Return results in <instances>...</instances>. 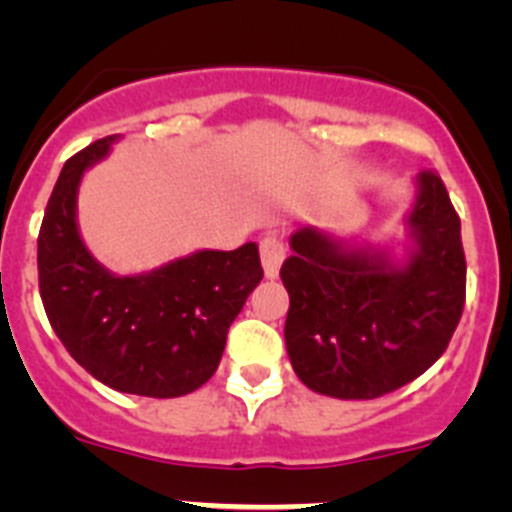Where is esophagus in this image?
<instances>
[{
  "instance_id": "obj_1",
  "label": "esophagus",
  "mask_w": 512,
  "mask_h": 512,
  "mask_svg": "<svg viewBox=\"0 0 512 512\" xmlns=\"http://www.w3.org/2000/svg\"><path fill=\"white\" fill-rule=\"evenodd\" d=\"M260 260H262V267H265V275L277 277V272H280L282 267V260H285V242L275 235L265 237V240L260 242Z\"/></svg>"
}]
</instances>
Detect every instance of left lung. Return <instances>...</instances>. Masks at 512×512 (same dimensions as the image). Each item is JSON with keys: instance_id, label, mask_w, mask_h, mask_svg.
<instances>
[{"instance_id": "left-lung-1", "label": "left lung", "mask_w": 512, "mask_h": 512, "mask_svg": "<svg viewBox=\"0 0 512 512\" xmlns=\"http://www.w3.org/2000/svg\"><path fill=\"white\" fill-rule=\"evenodd\" d=\"M418 250L396 270L381 255L342 250L314 227L289 240L285 342L304 386L334 399H379L446 352L466 304L461 218L436 170L418 173L409 215Z\"/></svg>"}]
</instances>
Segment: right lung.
Returning a JSON list of instances; mask_svg holds the SVG:
<instances>
[{
  "instance_id": "right-lung-1",
  "label": "right lung",
  "mask_w": 512,
  "mask_h": 512,
  "mask_svg": "<svg viewBox=\"0 0 512 512\" xmlns=\"http://www.w3.org/2000/svg\"><path fill=\"white\" fill-rule=\"evenodd\" d=\"M113 141L98 138L71 156L56 180L36 242L41 302L66 352L94 379L173 399L215 374L227 329L265 272L255 242L195 252L138 277L103 270L81 242L76 190Z\"/></svg>"
}]
</instances>
